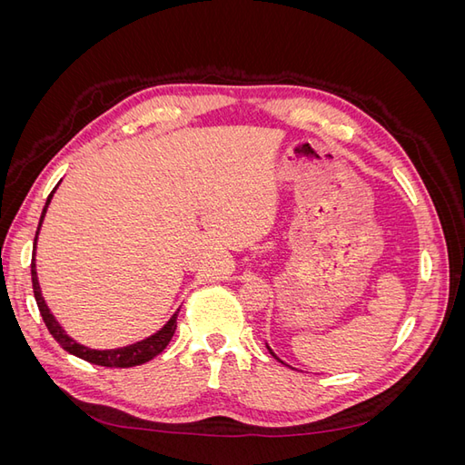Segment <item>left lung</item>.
Segmentation results:
<instances>
[{
  "label": "left lung",
  "mask_w": 465,
  "mask_h": 465,
  "mask_svg": "<svg viewBox=\"0 0 465 465\" xmlns=\"http://www.w3.org/2000/svg\"><path fill=\"white\" fill-rule=\"evenodd\" d=\"M267 349H270V347H267ZM270 353H272V355L275 357V353H273V351H272V349H270ZM275 359H277V357H275ZM277 361H279V362H283V361H281V359H277Z\"/></svg>",
  "instance_id": "obj_1"
}]
</instances>
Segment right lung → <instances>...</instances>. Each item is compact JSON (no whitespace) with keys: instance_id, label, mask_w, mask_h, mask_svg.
<instances>
[{"instance_id":"add662e5","label":"right lung","mask_w":465,"mask_h":465,"mask_svg":"<svg viewBox=\"0 0 465 465\" xmlns=\"http://www.w3.org/2000/svg\"><path fill=\"white\" fill-rule=\"evenodd\" d=\"M54 192H55V188H54L52 193L48 195L45 209H42L40 223H38V231H40L42 219H45V213H46V209H48V203H50V200H52ZM38 231H36V236H38ZM36 236H35V248H36ZM31 275H33L35 299H36L40 316H42V320H45L48 331L52 333L54 340L58 341V343L67 351V353H72V355H75V357H79V359H83V361L98 364V367H110V369L137 367V364H143V362H147V361L157 357L159 353H163L164 347H166L168 343H171V340H173L174 330H176L178 312L164 323V328H163L161 331H157L154 335L147 337V340H143V341H137V343L128 345V347L96 351V349H89V347H85V345H79L75 340H72V337H69V335L62 330L60 323L55 322V318L50 314L45 299H42L40 287H38V277H36V263H35V258H33V262H31Z\"/></svg>"}]
</instances>
